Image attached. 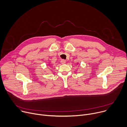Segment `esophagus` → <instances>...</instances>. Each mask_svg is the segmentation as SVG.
<instances>
[{"mask_svg": "<svg viewBox=\"0 0 127 127\" xmlns=\"http://www.w3.org/2000/svg\"><path fill=\"white\" fill-rule=\"evenodd\" d=\"M61 63L62 64H65V63H66V61H65V60H64V59H62V60H61Z\"/></svg>", "mask_w": 127, "mask_h": 127, "instance_id": "34e87169", "label": "esophagus"}]
</instances>
